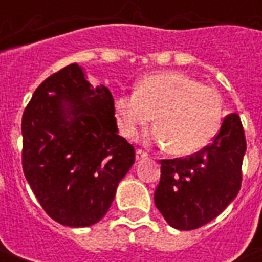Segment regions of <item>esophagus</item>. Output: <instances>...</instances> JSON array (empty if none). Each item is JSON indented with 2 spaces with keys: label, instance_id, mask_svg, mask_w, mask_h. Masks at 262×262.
Segmentation results:
<instances>
[{
  "label": "esophagus",
  "instance_id": "esophagus-1",
  "mask_svg": "<svg viewBox=\"0 0 262 262\" xmlns=\"http://www.w3.org/2000/svg\"><path fill=\"white\" fill-rule=\"evenodd\" d=\"M147 157H148V154L146 153V151H143V150H140V148H137V150H136V160H137V161L147 159Z\"/></svg>",
  "mask_w": 262,
  "mask_h": 262
}]
</instances>
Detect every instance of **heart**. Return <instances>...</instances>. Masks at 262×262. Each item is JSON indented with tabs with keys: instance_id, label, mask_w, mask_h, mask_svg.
<instances>
[{
	"instance_id": "heart-1",
	"label": "heart",
	"mask_w": 262,
	"mask_h": 262,
	"mask_svg": "<svg viewBox=\"0 0 262 262\" xmlns=\"http://www.w3.org/2000/svg\"><path fill=\"white\" fill-rule=\"evenodd\" d=\"M120 129L129 139L150 125L153 140L176 156H189L206 147L222 125L223 102L214 88L176 71L146 75L135 92L115 101Z\"/></svg>"
}]
</instances>
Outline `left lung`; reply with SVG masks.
<instances>
[{
  "label": "left lung",
  "mask_w": 262,
  "mask_h": 262,
  "mask_svg": "<svg viewBox=\"0 0 262 262\" xmlns=\"http://www.w3.org/2000/svg\"><path fill=\"white\" fill-rule=\"evenodd\" d=\"M246 148L240 116L229 114L206 147L185 159L161 160L154 203L167 223L193 230L219 216L240 191Z\"/></svg>",
  "instance_id": "1"
}]
</instances>
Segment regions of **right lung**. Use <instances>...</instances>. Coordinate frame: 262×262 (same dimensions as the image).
Returning a JSON list of instances; mask_svg holds the SVG:
<instances>
[{
  "label": "right lung",
  "instance_id": "add662e5",
  "mask_svg": "<svg viewBox=\"0 0 262 262\" xmlns=\"http://www.w3.org/2000/svg\"><path fill=\"white\" fill-rule=\"evenodd\" d=\"M20 129L24 174L43 210L70 227L102 219L136 157L118 135L108 88L67 66L37 86Z\"/></svg>",
  "mask_w": 262,
  "mask_h": 262
}]
</instances>
